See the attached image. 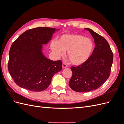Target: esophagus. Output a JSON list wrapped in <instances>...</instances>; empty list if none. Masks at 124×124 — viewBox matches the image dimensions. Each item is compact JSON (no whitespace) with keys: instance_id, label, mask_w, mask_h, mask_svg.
<instances>
[{"instance_id":"obj_1","label":"esophagus","mask_w":124,"mask_h":124,"mask_svg":"<svg viewBox=\"0 0 124 124\" xmlns=\"http://www.w3.org/2000/svg\"><path fill=\"white\" fill-rule=\"evenodd\" d=\"M67 67H68V65H67L66 63H62V68H66Z\"/></svg>"}]
</instances>
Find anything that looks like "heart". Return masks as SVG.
<instances>
[{
    "label": "heart",
    "instance_id": "obj_1",
    "mask_svg": "<svg viewBox=\"0 0 124 124\" xmlns=\"http://www.w3.org/2000/svg\"><path fill=\"white\" fill-rule=\"evenodd\" d=\"M50 47L58 56L63 55L67 51V56L74 65L80 66L91 57L94 49V43L88 38L76 33H66L59 37L57 41H53Z\"/></svg>",
    "mask_w": 124,
    "mask_h": 124
}]
</instances>
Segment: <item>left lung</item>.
<instances>
[{
  "mask_svg": "<svg viewBox=\"0 0 124 124\" xmlns=\"http://www.w3.org/2000/svg\"><path fill=\"white\" fill-rule=\"evenodd\" d=\"M95 47L88 61L83 64L71 67L72 76L69 86L77 92H88L98 88L110 76L113 55L109 44L103 37L89 28Z\"/></svg>",
  "mask_w": 124,
  "mask_h": 124,
  "instance_id": "obj_1",
  "label": "left lung"
}]
</instances>
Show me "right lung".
I'll return each instance as SVG.
<instances>
[{"label":"right lung","instance_id":"1","mask_svg":"<svg viewBox=\"0 0 124 124\" xmlns=\"http://www.w3.org/2000/svg\"><path fill=\"white\" fill-rule=\"evenodd\" d=\"M56 29L37 27L21 34L11 46L8 70L15 83L32 92L47 88L54 75L62 69L61 61H53L42 53L43 44L51 40Z\"/></svg>","mask_w":124,"mask_h":124}]
</instances>
